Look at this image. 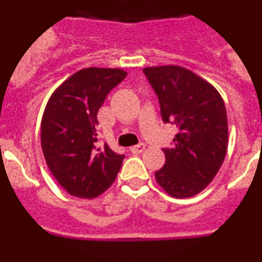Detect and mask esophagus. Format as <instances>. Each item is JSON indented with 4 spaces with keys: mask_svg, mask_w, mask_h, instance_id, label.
Listing matches in <instances>:
<instances>
[{
    "mask_svg": "<svg viewBox=\"0 0 262 262\" xmlns=\"http://www.w3.org/2000/svg\"><path fill=\"white\" fill-rule=\"evenodd\" d=\"M145 149V145L143 144V143H140V144L138 145H134V147L129 148V151L133 152V154H142L143 151Z\"/></svg>",
    "mask_w": 262,
    "mask_h": 262,
    "instance_id": "34e87169",
    "label": "esophagus"
}]
</instances>
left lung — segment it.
Wrapping results in <instances>:
<instances>
[{
    "instance_id": "8db88e82",
    "label": "left lung",
    "mask_w": 262,
    "mask_h": 262,
    "mask_svg": "<svg viewBox=\"0 0 262 262\" xmlns=\"http://www.w3.org/2000/svg\"><path fill=\"white\" fill-rule=\"evenodd\" d=\"M159 97L161 118L178 127L165 164L155 173L170 196L196 195L219 172L228 145L223 98L210 82L180 66L143 69Z\"/></svg>"
}]
</instances>
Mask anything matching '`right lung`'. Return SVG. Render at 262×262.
<instances>
[{"label":"right lung","mask_w":262,"mask_h":262,"mask_svg":"<svg viewBox=\"0 0 262 262\" xmlns=\"http://www.w3.org/2000/svg\"><path fill=\"white\" fill-rule=\"evenodd\" d=\"M127 76L119 68L81 69L48 99L40 142L46 163L60 186L78 198H96L115 181L124 155L97 144V113Z\"/></svg>","instance_id":"obj_1"}]
</instances>
